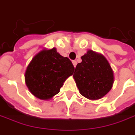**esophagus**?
I'll return each mask as SVG.
<instances>
[{
    "mask_svg": "<svg viewBox=\"0 0 135 135\" xmlns=\"http://www.w3.org/2000/svg\"><path fill=\"white\" fill-rule=\"evenodd\" d=\"M72 63H73V65L74 66V68H76V65L77 64V62H76V61H72Z\"/></svg>",
    "mask_w": 135,
    "mask_h": 135,
    "instance_id": "esophagus-1",
    "label": "esophagus"
}]
</instances>
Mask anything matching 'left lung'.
<instances>
[{
    "instance_id": "left-lung-1",
    "label": "left lung",
    "mask_w": 135,
    "mask_h": 135,
    "mask_svg": "<svg viewBox=\"0 0 135 135\" xmlns=\"http://www.w3.org/2000/svg\"><path fill=\"white\" fill-rule=\"evenodd\" d=\"M78 63L74 79L80 93L89 100H98L110 91L114 82L113 71L101 53L88 50Z\"/></svg>"
}]
</instances>
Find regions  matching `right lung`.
Returning <instances> with one entry per match:
<instances>
[{
  "label": "right lung",
  "mask_w": 135,
  "mask_h": 135,
  "mask_svg": "<svg viewBox=\"0 0 135 135\" xmlns=\"http://www.w3.org/2000/svg\"><path fill=\"white\" fill-rule=\"evenodd\" d=\"M74 67L55 48L44 49L34 56L25 73V84L32 95L41 100L52 99L65 80L73 75Z\"/></svg>",
  "instance_id": "obj_1"
}]
</instances>
